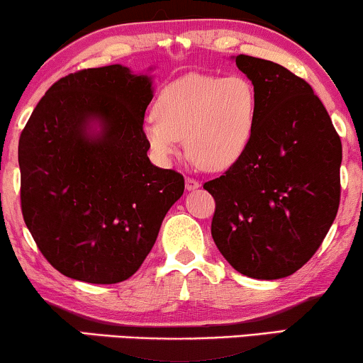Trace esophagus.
<instances>
[{"instance_id":"1","label":"esophagus","mask_w":363,"mask_h":363,"mask_svg":"<svg viewBox=\"0 0 363 363\" xmlns=\"http://www.w3.org/2000/svg\"><path fill=\"white\" fill-rule=\"evenodd\" d=\"M185 186H186L188 191H195V190H198V188H200L201 185H200V182L195 180V178L188 177L186 180H185Z\"/></svg>"}]
</instances>
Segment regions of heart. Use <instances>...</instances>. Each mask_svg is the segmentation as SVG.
Listing matches in <instances>:
<instances>
[{
    "label": "heart",
    "mask_w": 363,
    "mask_h": 363,
    "mask_svg": "<svg viewBox=\"0 0 363 363\" xmlns=\"http://www.w3.org/2000/svg\"><path fill=\"white\" fill-rule=\"evenodd\" d=\"M259 99L242 76L186 74L167 84L155 102L157 116L145 117L142 133L162 163L186 150L201 168L221 172L235 165L251 145Z\"/></svg>",
    "instance_id": "b5f03b06"
}]
</instances>
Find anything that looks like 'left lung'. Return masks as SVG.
Masks as SVG:
<instances>
[{
    "mask_svg": "<svg viewBox=\"0 0 363 363\" xmlns=\"http://www.w3.org/2000/svg\"><path fill=\"white\" fill-rule=\"evenodd\" d=\"M255 84L251 145L203 185L216 201L211 236L242 276L281 279L319 250L340 201L342 143L312 87L279 64L231 57Z\"/></svg>",
    "mask_w": 363,
    "mask_h": 363,
    "instance_id": "left-lung-1",
    "label": "left lung"
}]
</instances>
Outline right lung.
I'll return each mask as SVG.
<instances>
[{"instance_id":"add662e5","label":"right lung","mask_w":363,"mask_h":363,"mask_svg":"<svg viewBox=\"0 0 363 363\" xmlns=\"http://www.w3.org/2000/svg\"><path fill=\"white\" fill-rule=\"evenodd\" d=\"M152 97L145 72L84 69L52 84L21 133L24 223L71 279L116 284L135 274L183 195L180 173L147 155L142 125Z\"/></svg>"}]
</instances>
